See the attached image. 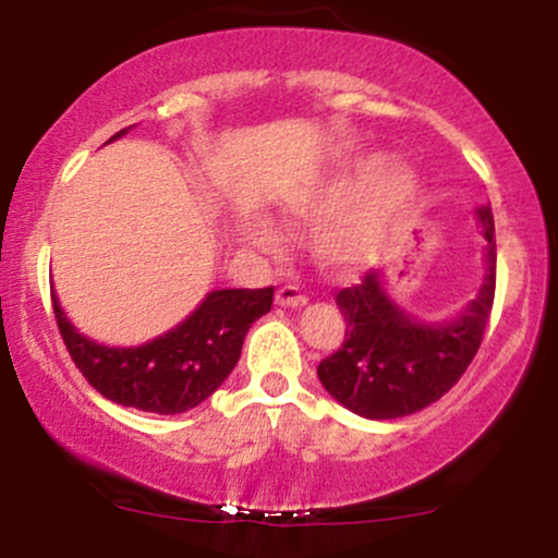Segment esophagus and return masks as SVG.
Returning <instances> with one entry per match:
<instances>
[{
	"label": "esophagus",
	"instance_id": "34e87169",
	"mask_svg": "<svg viewBox=\"0 0 558 558\" xmlns=\"http://www.w3.org/2000/svg\"><path fill=\"white\" fill-rule=\"evenodd\" d=\"M275 301H278L280 306H304L306 304V293L301 291L299 286L286 283V286L278 288V293H275Z\"/></svg>",
	"mask_w": 558,
	"mask_h": 558
}]
</instances>
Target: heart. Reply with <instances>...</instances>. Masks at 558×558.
<instances>
[{
  "mask_svg": "<svg viewBox=\"0 0 558 558\" xmlns=\"http://www.w3.org/2000/svg\"><path fill=\"white\" fill-rule=\"evenodd\" d=\"M417 196L420 181L412 168L386 162L383 155H362L306 198L301 213L336 207L317 233L319 252L338 267H362L383 252L388 235L412 213ZM243 230L259 248L280 243L278 230L265 217H252Z\"/></svg>",
  "mask_w": 558,
  "mask_h": 558,
  "instance_id": "1",
  "label": "heart"
}]
</instances>
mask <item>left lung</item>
<instances>
[{"label": "left lung", "mask_w": 558, "mask_h": 558, "mask_svg": "<svg viewBox=\"0 0 558 558\" xmlns=\"http://www.w3.org/2000/svg\"><path fill=\"white\" fill-rule=\"evenodd\" d=\"M485 246L483 288L451 323H414L383 291L375 270L336 296L345 319L338 351L317 364L319 383L336 401L367 420H396L430 407L448 393L475 360L496 296V226L477 209Z\"/></svg>", "instance_id": "obj_1"}]
</instances>
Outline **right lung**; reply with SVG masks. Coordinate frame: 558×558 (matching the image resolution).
<instances>
[{
	"instance_id": "1",
	"label": "right lung",
	"mask_w": 558,
	"mask_h": 558,
	"mask_svg": "<svg viewBox=\"0 0 558 558\" xmlns=\"http://www.w3.org/2000/svg\"><path fill=\"white\" fill-rule=\"evenodd\" d=\"M125 131L114 133L120 138ZM70 360L105 399L155 414L189 412L215 393L241 356L254 319L272 306L270 288H222L178 328L144 345L110 349L81 336L52 296Z\"/></svg>"
}]
</instances>
